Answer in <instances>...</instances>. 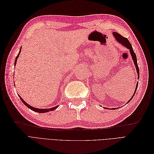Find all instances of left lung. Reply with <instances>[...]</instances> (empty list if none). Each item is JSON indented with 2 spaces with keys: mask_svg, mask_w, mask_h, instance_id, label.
<instances>
[{
  "mask_svg": "<svg viewBox=\"0 0 154 154\" xmlns=\"http://www.w3.org/2000/svg\"><path fill=\"white\" fill-rule=\"evenodd\" d=\"M112 34H113V35H114V38H116V41H117L118 42H119V43L121 44H122L123 46H125V47H126L127 49H128L130 50V54H131V57H132V58L134 63V64H135V66H136V71H137V74H138V75H137V78H138L137 80H139V69L137 62V58H136V54H135L134 51V50H133V48H132V47L131 44H130V43L129 42L127 38H125V37H123V36H122L120 34L118 33V32H112ZM137 86H138V83H137L136 89H135V91H134V94H133L132 97H131V98L130 99V100H128V101L127 102V103H128V102L130 101V100H131L132 99V97H134V94H135V93H136V90H137ZM106 109H108V108H106ZM112 110H115V109H116V108H112Z\"/></svg>",
  "mask_w": 154,
  "mask_h": 154,
  "instance_id": "8db88e82",
  "label": "left lung"
}]
</instances>
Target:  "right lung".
Masks as SVG:
<instances>
[{"instance_id": "right-lung-1", "label": "right lung", "mask_w": 154, "mask_h": 154, "mask_svg": "<svg viewBox=\"0 0 154 154\" xmlns=\"http://www.w3.org/2000/svg\"><path fill=\"white\" fill-rule=\"evenodd\" d=\"M20 51H21V48H20V49L19 53H18V55L17 56V57H16V58H15V65H14V66H16L17 60V58H18V56H19V54H20ZM19 97H20V98L21 101H22V103H24V104L26 106H27V107H28L29 109H30L32 110V111L36 112H38V113H45V112H49V111H53V110H54V109H57V107L58 106V105H57V106H54V107H53V108H50V109H37V108H35V107H32V106H30L29 105L27 104L25 101L23 100V99L22 98V97H21L20 96H19Z\"/></svg>"}]
</instances>
